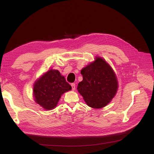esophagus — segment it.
Returning <instances> with one entry per match:
<instances>
[{
  "label": "esophagus",
  "mask_w": 154,
  "mask_h": 154,
  "mask_svg": "<svg viewBox=\"0 0 154 154\" xmlns=\"http://www.w3.org/2000/svg\"><path fill=\"white\" fill-rule=\"evenodd\" d=\"M71 86H72V91H74L75 88V84L74 83H72V84H71Z\"/></svg>",
  "instance_id": "esophagus-1"
}]
</instances>
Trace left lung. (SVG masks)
Returning <instances> with one entry per match:
<instances>
[{"instance_id":"8db88e82","label":"left lung","mask_w":154,"mask_h":154,"mask_svg":"<svg viewBox=\"0 0 154 154\" xmlns=\"http://www.w3.org/2000/svg\"><path fill=\"white\" fill-rule=\"evenodd\" d=\"M83 80L79 83L77 90L88 106L100 109L111 101L118 87L114 72L100 57L81 70Z\"/></svg>"}]
</instances>
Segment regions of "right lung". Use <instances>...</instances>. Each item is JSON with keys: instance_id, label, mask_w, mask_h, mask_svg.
<instances>
[{"instance_id": "1", "label": "right lung", "mask_w": 154, "mask_h": 154, "mask_svg": "<svg viewBox=\"0 0 154 154\" xmlns=\"http://www.w3.org/2000/svg\"><path fill=\"white\" fill-rule=\"evenodd\" d=\"M72 89L64 77L57 70L47 72L34 85L35 102L45 110H51L57 104L61 95Z\"/></svg>"}]
</instances>
